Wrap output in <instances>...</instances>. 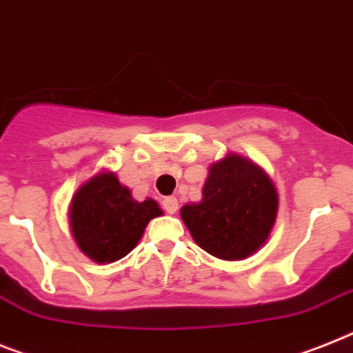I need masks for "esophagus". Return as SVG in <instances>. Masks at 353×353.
Segmentation results:
<instances>
[{"mask_svg": "<svg viewBox=\"0 0 353 353\" xmlns=\"http://www.w3.org/2000/svg\"><path fill=\"white\" fill-rule=\"evenodd\" d=\"M162 207H164V210L168 214H174L179 210V200L174 196H165L164 200H162Z\"/></svg>", "mask_w": 353, "mask_h": 353, "instance_id": "34e87169", "label": "esophagus"}]
</instances>
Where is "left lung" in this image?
<instances>
[{
	"label": "left lung",
	"instance_id": "1",
	"mask_svg": "<svg viewBox=\"0 0 353 353\" xmlns=\"http://www.w3.org/2000/svg\"><path fill=\"white\" fill-rule=\"evenodd\" d=\"M279 212L276 189L261 165L239 153L212 162L198 203L180 209L196 245L223 261H243L266 245Z\"/></svg>",
	"mask_w": 353,
	"mask_h": 353
}]
</instances>
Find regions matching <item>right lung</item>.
Here are the masks:
<instances>
[{"label":"right lung","instance_id":"add662e5","mask_svg":"<svg viewBox=\"0 0 353 353\" xmlns=\"http://www.w3.org/2000/svg\"><path fill=\"white\" fill-rule=\"evenodd\" d=\"M162 214L152 198L134 200L116 173L99 171L77 189L68 218L80 252L94 263L110 264L130 254L148 223Z\"/></svg>","mask_w":353,"mask_h":353}]
</instances>
